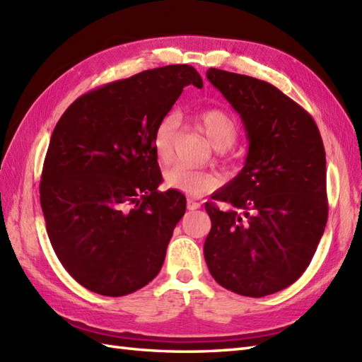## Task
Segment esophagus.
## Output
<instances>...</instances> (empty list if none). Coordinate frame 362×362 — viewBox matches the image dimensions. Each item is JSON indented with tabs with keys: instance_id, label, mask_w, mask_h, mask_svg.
<instances>
[{
	"instance_id": "esophagus-1",
	"label": "esophagus",
	"mask_w": 362,
	"mask_h": 362,
	"mask_svg": "<svg viewBox=\"0 0 362 362\" xmlns=\"http://www.w3.org/2000/svg\"><path fill=\"white\" fill-rule=\"evenodd\" d=\"M201 209V204L193 201V199H188V210H197Z\"/></svg>"
}]
</instances>
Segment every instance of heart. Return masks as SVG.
<instances>
[{
  "mask_svg": "<svg viewBox=\"0 0 362 362\" xmlns=\"http://www.w3.org/2000/svg\"><path fill=\"white\" fill-rule=\"evenodd\" d=\"M179 122V115L168 113L153 130L152 148L160 165H168L173 160V143ZM199 122L211 144L221 151L230 148L240 134L236 121L227 112L219 109L202 112ZM165 183L168 188L182 191L191 197H201L218 188L219 177L210 171H199V169L175 165L165 173Z\"/></svg>",
  "mask_w": 362,
  "mask_h": 362,
  "instance_id": "b5f03b06",
  "label": "heart"
}]
</instances>
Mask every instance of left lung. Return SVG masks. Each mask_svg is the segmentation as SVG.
I'll list each match as a JSON object with an SVG mask.
<instances>
[{
    "mask_svg": "<svg viewBox=\"0 0 362 362\" xmlns=\"http://www.w3.org/2000/svg\"><path fill=\"white\" fill-rule=\"evenodd\" d=\"M206 79L240 115L249 140L241 173L213 194L230 210L205 204L206 266L236 294H274L305 272L324 235V143L311 115L269 82L218 68Z\"/></svg>",
    "mask_w": 362,
    "mask_h": 362,
    "instance_id": "1",
    "label": "left lung"
}]
</instances>
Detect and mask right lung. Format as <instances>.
<instances>
[{"mask_svg": "<svg viewBox=\"0 0 362 362\" xmlns=\"http://www.w3.org/2000/svg\"><path fill=\"white\" fill-rule=\"evenodd\" d=\"M189 83L202 88L189 65L138 73L82 95L54 127L40 182L46 232L68 274L96 294L127 296L163 266L187 199L157 189L152 136Z\"/></svg>", "mask_w": 362, "mask_h": 362, "instance_id": "obj_1", "label": "right lung"}]
</instances>
